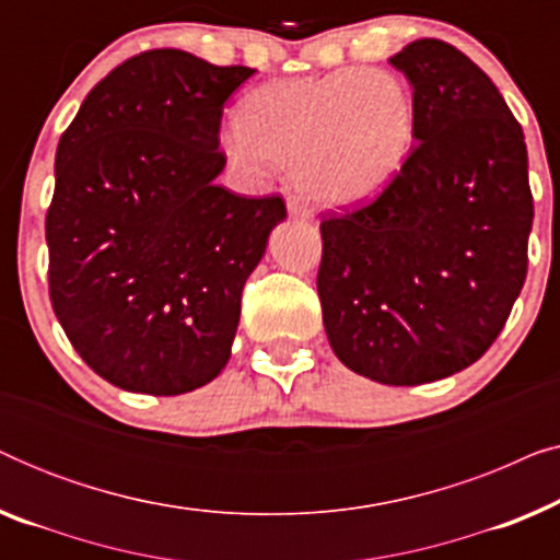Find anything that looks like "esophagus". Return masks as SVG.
<instances>
[{
    "instance_id": "obj_1",
    "label": "esophagus",
    "mask_w": 560,
    "mask_h": 560,
    "mask_svg": "<svg viewBox=\"0 0 560 560\" xmlns=\"http://www.w3.org/2000/svg\"><path fill=\"white\" fill-rule=\"evenodd\" d=\"M288 213L293 219H303V221H311L313 219V209L303 201V198H298V196H290L288 198Z\"/></svg>"
}]
</instances>
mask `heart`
<instances>
[{
    "label": "heart",
    "mask_w": 560,
    "mask_h": 560,
    "mask_svg": "<svg viewBox=\"0 0 560 560\" xmlns=\"http://www.w3.org/2000/svg\"><path fill=\"white\" fill-rule=\"evenodd\" d=\"M236 127L240 132L224 137L232 163L285 167L316 203L354 206L405 171L416 148L418 106L400 75L341 68L252 89L236 109Z\"/></svg>",
    "instance_id": "1"
}]
</instances>
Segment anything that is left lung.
Wrapping results in <instances>:
<instances>
[{"instance_id": "obj_1", "label": "left lung", "mask_w": 560, "mask_h": 560, "mask_svg": "<svg viewBox=\"0 0 560 560\" xmlns=\"http://www.w3.org/2000/svg\"><path fill=\"white\" fill-rule=\"evenodd\" d=\"M389 63L416 96V148L372 203L320 221L316 282L341 364L410 387L500 336L527 275L533 194L523 127L474 60L423 37Z\"/></svg>"}]
</instances>
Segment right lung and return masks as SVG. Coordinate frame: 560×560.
I'll use <instances>...</instances> for the list:
<instances>
[{
  "mask_svg": "<svg viewBox=\"0 0 560 560\" xmlns=\"http://www.w3.org/2000/svg\"><path fill=\"white\" fill-rule=\"evenodd\" d=\"M252 73L140 52L89 91L58 142L50 303L83 362L127 393L183 395L219 377L244 282L288 217L280 196L217 183L221 112Z\"/></svg>",
  "mask_w": 560,
  "mask_h": 560,
  "instance_id": "1",
  "label": "right lung"
}]
</instances>
